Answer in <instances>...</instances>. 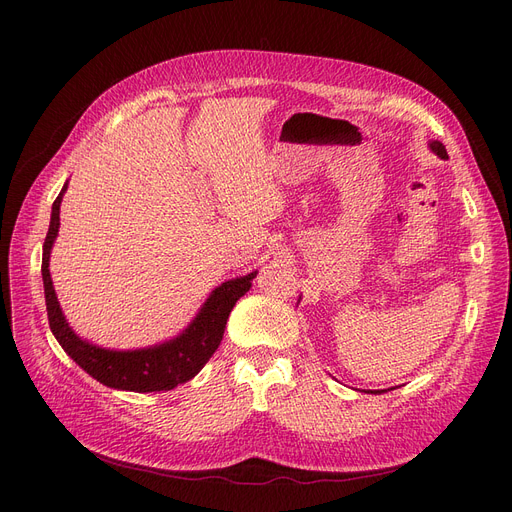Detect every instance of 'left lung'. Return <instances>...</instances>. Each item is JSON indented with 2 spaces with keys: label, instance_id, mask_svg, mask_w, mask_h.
<instances>
[{
  "label": "left lung",
  "instance_id": "obj_1",
  "mask_svg": "<svg viewBox=\"0 0 512 512\" xmlns=\"http://www.w3.org/2000/svg\"><path fill=\"white\" fill-rule=\"evenodd\" d=\"M429 149H432L438 157H442V159H448V153H446V147L440 143V141H432L429 143ZM380 392V390H378ZM378 392H373V394H378Z\"/></svg>",
  "mask_w": 512,
  "mask_h": 512
}]
</instances>
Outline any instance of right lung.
Instances as JSON below:
<instances>
[{
    "label": "right lung",
    "instance_id": "obj_1",
    "mask_svg": "<svg viewBox=\"0 0 512 512\" xmlns=\"http://www.w3.org/2000/svg\"><path fill=\"white\" fill-rule=\"evenodd\" d=\"M66 188L68 182L51 205V222L43 242L41 263L47 319L53 336L62 344L66 355L76 361V365L83 367L91 378L107 388L128 392H161L193 380L203 369V365L211 359V355L218 351L228 315L236 301L251 288L257 272L228 280L215 288L209 294V299L203 303L197 317L188 324V328L180 336L164 344L137 348V351H110V348L91 344L78 338L68 326L49 276V253L53 240L58 236L60 203Z\"/></svg>",
    "mask_w": 512,
    "mask_h": 512
}]
</instances>
